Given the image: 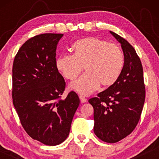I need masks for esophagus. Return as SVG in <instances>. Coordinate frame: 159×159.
<instances>
[{
	"label": "esophagus",
	"instance_id": "34e87169",
	"mask_svg": "<svg viewBox=\"0 0 159 159\" xmlns=\"http://www.w3.org/2000/svg\"><path fill=\"white\" fill-rule=\"evenodd\" d=\"M79 98L80 99V102H81L82 103H85V102H87V99L84 96H82V95H80Z\"/></svg>",
	"mask_w": 159,
	"mask_h": 159
}]
</instances>
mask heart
Here are the masks:
<instances>
[{
  "label": "heart",
  "mask_w": 159,
  "mask_h": 159,
  "mask_svg": "<svg viewBox=\"0 0 159 159\" xmlns=\"http://www.w3.org/2000/svg\"><path fill=\"white\" fill-rule=\"evenodd\" d=\"M72 56L56 58V66L65 79L74 80L84 73L70 88L82 95H89L101 85L108 88L117 81L124 68L123 52L116 44L101 39L85 38L74 43Z\"/></svg>",
  "instance_id": "1"
}]
</instances>
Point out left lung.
Returning <instances> with one entry per match:
<instances>
[{"instance_id":"8db88e82","label":"left lung","mask_w":159,"mask_h":159,"mask_svg":"<svg viewBox=\"0 0 159 159\" xmlns=\"http://www.w3.org/2000/svg\"><path fill=\"white\" fill-rule=\"evenodd\" d=\"M121 43L125 64L117 81L88 102L94 108V132L106 143L122 140L140 120L145 98L143 66L135 50L125 39L110 31Z\"/></svg>"}]
</instances>
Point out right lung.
Masks as SVG:
<instances>
[{
	"mask_svg": "<svg viewBox=\"0 0 159 159\" xmlns=\"http://www.w3.org/2000/svg\"><path fill=\"white\" fill-rule=\"evenodd\" d=\"M63 34H38L26 41L14 58L12 69L13 103L26 132L47 145L68 137L80 104L71 91L61 99L66 87L56 66V51Z\"/></svg>",
	"mask_w": 159,
	"mask_h": 159,
	"instance_id": "1",
	"label": "right lung"
}]
</instances>
